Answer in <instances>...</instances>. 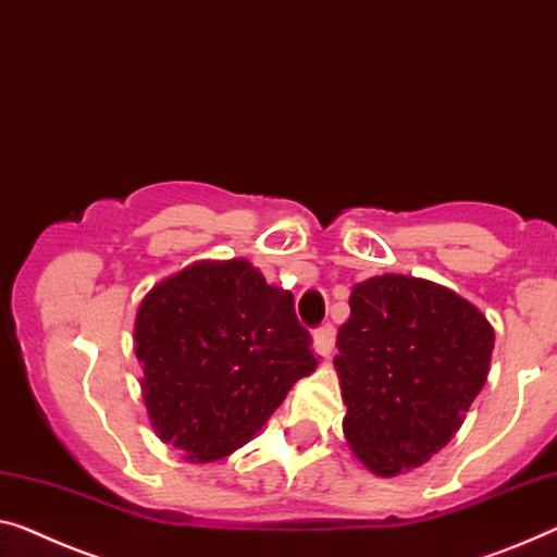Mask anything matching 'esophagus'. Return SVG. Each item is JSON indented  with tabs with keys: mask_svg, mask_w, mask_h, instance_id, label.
Returning a JSON list of instances; mask_svg holds the SVG:
<instances>
[{
	"mask_svg": "<svg viewBox=\"0 0 557 557\" xmlns=\"http://www.w3.org/2000/svg\"><path fill=\"white\" fill-rule=\"evenodd\" d=\"M314 347H318L322 355L332 352V347H335V327H332L330 322L314 330Z\"/></svg>",
	"mask_w": 557,
	"mask_h": 557,
	"instance_id": "obj_1",
	"label": "esophagus"
}]
</instances>
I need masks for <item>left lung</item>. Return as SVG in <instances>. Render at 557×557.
<instances>
[{
    "mask_svg": "<svg viewBox=\"0 0 557 557\" xmlns=\"http://www.w3.org/2000/svg\"><path fill=\"white\" fill-rule=\"evenodd\" d=\"M493 345L485 314L443 285L405 275L355 285L335 370L343 433L364 468L393 478L443 450L485 385Z\"/></svg>",
    "mask_w": 557,
    "mask_h": 557,
    "instance_id": "obj_1",
    "label": "left lung"
}]
</instances>
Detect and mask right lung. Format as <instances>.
I'll return each mask as SVG.
<instances>
[{"label": "right lung", "mask_w": 557, "mask_h": 557, "mask_svg": "<svg viewBox=\"0 0 557 557\" xmlns=\"http://www.w3.org/2000/svg\"><path fill=\"white\" fill-rule=\"evenodd\" d=\"M295 297L247 260L195 262L139 302L135 355L157 437L189 462L227 458L318 368Z\"/></svg>", "instance_id": "add662e5"}]
</instances>
